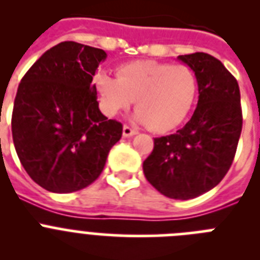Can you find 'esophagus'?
<instances>
[{"label": "esophagus", "mask_w": 260, "mask_h": 260, "mask_svg": "<svg viewBox=\"0 0 260 260\" xmlns=\"http://www.w3.org/2000/svg\"><path fill=\"white\" fill-rule=\"evenodd\" d=\"M138 134V132L137 130H135V128H132L130 127V126H127V125H125L123 126V130H122V135L123 137H134V135H137Z\"/></svg>", "instance_id": "esophagus-1"}]
</instances>
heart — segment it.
<instances>
[{"label":"heart","instance_id":"b5f03b06","mask_svg":"<svg viewBox=\"0 0 260 260\" xmlns=\"http://www.w3.org/2000/svg\"><path fill=\"white\" fill-rule=\"evenodd\" d=\"M95 86L105 113L116 116L135 102L134 119L155 133H167L181 125L198 92L191 69L156 61L126 63L119 68L118 77L99 73Z\"/></svg>","mask_w":260,"mask_h":260}]
</instances>
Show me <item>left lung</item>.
<instances>
[{"label": "left lung", "instance_id": "8db88e82", "mask_svg": "<svg viewBox=\"0 0 260 260\" xmlns=\"http://www.w3.org/2000/svg\"><path fill=\"white\" fill-rule=\"evenodd\" d=\"M178 59L197 77L198 105L176 134L153 139L143 172L162 195L187 201L210 191L228 173L242 130V110L237 80L219 59L202 52Z\"/></svg>", "mask_w": 260, "mask_h": 260}]
</instances>
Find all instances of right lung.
I'll list each match as a JSON object with an SVG mask.
<instances>
[{"label": "right lung", "mask_w": 260, "mask_h": 260, "mask_svg": "<svg viewBox=\"0 0 260 260\" xmlns=\"http://www.w3.org/2000/svg\"><path fill=\"white\" fill-rule=\"evenodd\" d=\"M107 53L63 41L48 49L20 80L11 132L28 176L58 194L82 190L104 169L122 123L99 109L93 75Z\"/></svg>", "instance_id": "obj_1"}]
</instances>
